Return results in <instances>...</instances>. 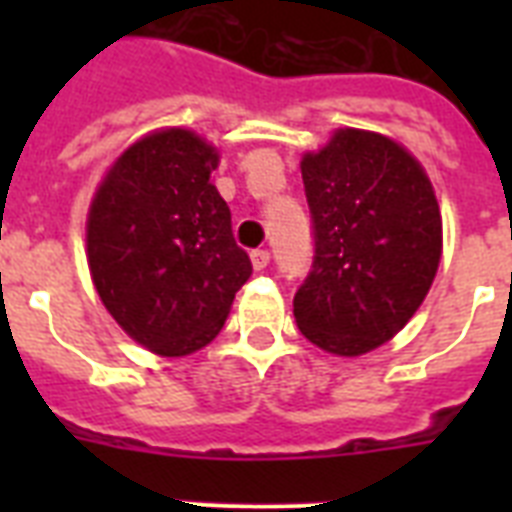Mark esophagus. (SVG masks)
Here are the masks:
<instances>
[{
    "label": "esophagus",
    "mask_w": 512,
    "mask_h": 512,
    "mask_svg": "<svg viewBox=\"0 0 512 512\" xmlns=\"http://www.w3.org/2000/svg\"><path fill=\"white\" fill-rule=\"evenodd\" d=\"M268 263H271V252H268V249H255V252H252V268H255V271L268 268Z\"/></svg>",
    "instance_id": "1"
}]
</instances>
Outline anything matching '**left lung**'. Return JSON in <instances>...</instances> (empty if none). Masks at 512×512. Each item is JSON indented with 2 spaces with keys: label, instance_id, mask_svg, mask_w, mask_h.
Masks as SVG:
<instances>
[{
  "label": "left lung",
  "instance_id": "left-lung-1",
  "mask_svg": "<svg viewBox=\"0 0 512 512\" xmlns=\"http://www.w3.org/2000/svg\"><path fill=\"white\" fill-rule=\"evenodd\" d=\"M313 263L297 327L337 356H361L414 316L441 260V212L420 162L377 132L340 130L305 154Z\"/></svg>",
  "mask_w": 512,
  "mask_h": 512
}]
</instances>
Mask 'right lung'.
I'll return each instance as SVG.
<instances>
[{
	"label": "right lung",
	"mask_w": 512,
	"mask_h": 512,
	"mask_svg": "<svg viewBox=\"0 0 512 512\" xmlns=\"http://www.w3.org/2000/svg\"><path fill=\"white\" fill-rule=\"evenodd\" d=\"M215 148L154 132L108 170L87 217V257L119 327L159 356H188L223 329L252 276L231 209L209 183Z\"/></svg>",
	"instance_id": "right-lung-1"
}]
</instances>
